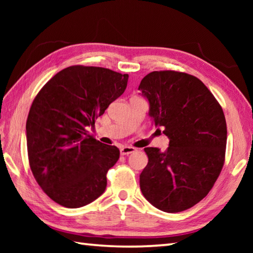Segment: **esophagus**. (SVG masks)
Returning a JSON list of instances; mask_svg holds the SVG:
<instances>
[{
  "instance_id": "34e87169",
  "label": "esophagus",
  "mask_w": 253,
  "mask_h": 253,
  "mask_svg": "<svg viewBox=\"0 0 253 253\" xmlns=\"http://www.w3.org/2000/svg\"><path fill=\"white\" fill-rule=\"evenodd\" d=\"M136 152V148L131 146H123L121 148V154L122 155H129V154Z\"/></svg>"
}]
</instances>
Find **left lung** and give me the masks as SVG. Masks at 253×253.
<instances>
[{"label": "left lung", "mask_w": 253, "mask_h": 253, "mask_svg": "<svg viewBox=\"0 0 253 253\" xmlns=\"http://www.w3.org/2000/svg\"><path fill=\"white\" fill-rule=\"evenodd\" d=\"M138 89L149 102L153 125L169 138L165 152L144 148L148 163L139 175L140 190L161 211H184L208 195L223 168V110L207 85L185 72L153 71Z\"/></svg>", "instance_id": "left-lung-1"}]
</instances>
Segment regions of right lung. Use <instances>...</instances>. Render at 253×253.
Segmentation results:
<instances>
[{"instance_id": "right-lung-1", "label": "right lung", "mask_w": 253, "mask_h": 253, "mask_svg": "<svg viewBox=\"0 0 253 253\" xmlns=\"http://www.w3.org/2000/svg\"><path fill=\"white\" fill-rule=\"evenodd\" d=\"M128 75L71 66L53 76L34 98L27 121L30 168L44 193L65 208L84 207L104 193L106 174L119 149L87 128L122 96Z\"/></svg>"}]
</instances>
